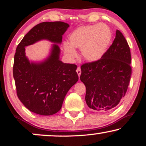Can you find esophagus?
<instances>
[{"label":"esophagus","instance_id":"34e87169","mask_svg":"<svg viewBox=\"0 0 146 146\" xmlns=\"http://www.w3.org/2000/svg\"><path fill=\"white\" fill-rule=\"evenodd\" d=\"M76 72H77L78 75V76L80 77V74H81V69H80V68L78 67L77 68V70H76Z\"/></svg>","mask_w":146,"mask_h":146}]
</instances>
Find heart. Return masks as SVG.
I'll list each match as a JSON object with an SVG mask.
<instances>
[{"label":"heart","instance_id":"1","mask_svg":"<svg viewBox=\"0 0 146 146\" xmlns=\"http://www.w3.org/2000/svg\"><path fill=\"white\" fill-rule=\"evenodd\" d=\"M111 38V30L105 24L82 26L70 34L69 44H64V50L68 56L74 59L78 55L74 48L81 49L85 60L95 62L106 53Z\"/></svg>","mask_w":146,"mask_h":146}]
</instances>
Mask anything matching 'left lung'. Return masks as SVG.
<instances>
[{"mask_svg": "<svg viewBox=\"0 0 146 146\" xmlns=\"http://www.w3.org/2000/svg\"><path fill=\"white\" fill-rule=\"evenodd\" d=\"M130 50L117 30L104 56L95 62L81 66L80 80L86 88L85 100L90 108L107 111L114 108L124 96L131 74Z\"/></svg>", "mask_w": 146, "mask_h": 146, "instance_id": "left-lung-1", "label": "left lung"}]
</instances>
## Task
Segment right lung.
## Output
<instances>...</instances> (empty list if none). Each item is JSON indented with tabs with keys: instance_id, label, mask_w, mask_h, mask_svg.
<instances>
[{
	"instance_id": "obj_1",
	"label": "right lung",
	"mask_w": 146,
	"mask_h": 146,
	"mask_svg": "<svg viewBox=\"0 0 146 146\" xmlns=\"http://www.w3.org/2000/svg\"><path fill=\"white\" fill-rule=\"evenodd\" d=\"M70 27L63 22H44L33 27L22 40L14 58L13 76L17 96L33 112L50 115L61 109L68 92L78 80L77 66L60 59L62 35ZM41 40L53 43L48 56L29 60L25 47Z\"/></svg>"
}]
</instances>
